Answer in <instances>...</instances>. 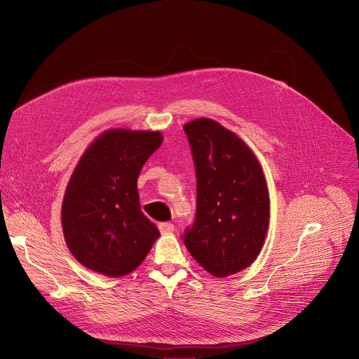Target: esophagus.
Returning a JSON list of instances; mask_svg holds the SVG:
<instances>
[{
  "label": "esophagus",
  "mask_w": 359,
  "mask_h": 359,
  "mask_svg": "<svg viewBox=\"0 0 359 359\" xmlns=\"http://www.w3.org/2000/svg\"><path fill=\"white\" fill-rule=\"evenodd\" d=\"M158 228L161 233H171L174 231V225L171 222H161L158 224Z\"/></svg>",
  "instance_id": "esophagus-1"
}]
</instances>
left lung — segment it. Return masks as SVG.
Segmentation results:
<instances>
[{
  "instance_id": "obj_1",
  "label": "left lung",
  "mask_w": 359,
  "mask_h": 359,
  "mask_svg": "<svg viewBox=\"0 0 359 359\" xmlns=\"http://www.w3.org/2000/svg\"><path fill=\"white\" fill-rule=\"evenodd\" d=\"M196 177V213L182 235L191 256L210 274L226 277L257 257L269 225L263 171L245 142L219 123L184 126Z\"/></svg>"
}]
</instances>
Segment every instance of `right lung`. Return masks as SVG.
<instances>
[{"label": "right lung", "mask_w": 359, "mask_h": 359, "mask_svg": "<svg viewBox=\"0 0 359 359\" xmlns=\"http://www.w3.org/2000/svg\"><path fill=\"white\" fill-rule=\"evenodd\" d=\"M163 142L160 131L109 130L96 138L72 175L62 226L70 253L85 267L118 277L146 259L160 236L141 212L137 178Z\"/></svg>", "instance_id": "obj_1"}]
</instances>
